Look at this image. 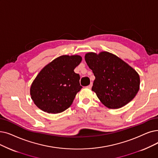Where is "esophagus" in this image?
<instances>
[{"instance_id":"34e87169","label":"esophagus","mask_w":158,"mask_h":158,"mask_svg":"<svg viewBox=\"0 0 158 158\" xmlns=\"http://www.w3.org/2000/svg\"><path fill=\"white\" fill-rule=\"evenodd\" d=\"M92 83H91L90 85H89L87 86V88H92Z\"/></svg>"}]
</instances>
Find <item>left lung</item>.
I'll use <instances>...</instances> for the list:
<instances>
[{"mask_svg": "<svg viewBox=\"0 0 158 158\" xmlns=\"http://www.w3.org/2000/svg\"><path fill=\"white\" fill-rule=\"evenodd\" d=\"M85 60L94 73L92 91L105 106L116 109L131 101L138 92L140 79L135 70L107 52L88 53Z\"/></svg>", "mask_w": 158, "mask_h": 158, "instance_id": "8db88e82", "label": "left lung"}]
</instances>
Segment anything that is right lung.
Masks as SVG:
<instances>
[{"instance_id":"obj_1","label":"right lung","mask_w":158,"mask_h":158,"mask_svg":"<svg viewBox=\"0 0 158 158\" xmlns=\"http://www.w3.org/2000/svg\"><path fill=\"white\" fill-rule=\"evenodd\" d=\"M79 56H62L52 60L33 81L30 94L34 103L42 110L60 113L69 108L83 88L80 76L73 70L81 62Z\"/></svg>"}]
</instances>
